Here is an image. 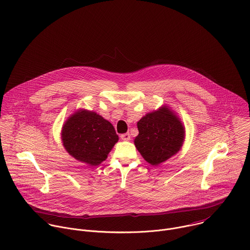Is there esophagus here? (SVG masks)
<instances>
[{
  "label": "esophagus",
  "mask_w": 250,
  "mask_h": 250,
  "mask_svg": "<svg viewBox=\"0 0 250 250\" xmlns=\"http://www.w3.org/2000/svg\"><path fill=\"white\" fill-rule=\"evenodd\" d=\"M121 138H122L123 140H129V139H130V134H129L128 132L123 133V134H121Z\"/></svg>",
  "instance_id": "esophagus-1"
}]
</instances>
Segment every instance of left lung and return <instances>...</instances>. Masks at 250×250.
I'll use <instances>...</instances> for the list:
<instances>
[{
	"label": "left lung",
	"mask_w": 250,
	"mask_h": 250,
	"mask_svg": "<svg viewBox=\"0 0 250 250\" xmlns=\"http://www.w3.org/2000/svg\"><path fill=\"white\" fill-rule=\"evenodd\" d=\"M134 145L148 163L158 165L180 150L185 136L184 126L174 113L163 108L147 114L137 123Z\"/></svg>",
	"instance_id": "left-lung-1"
}]
</instances>
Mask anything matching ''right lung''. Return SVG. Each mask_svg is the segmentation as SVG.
<instances>
[{"mask_svg":"<svg viewBox=\"0 0 250 250\" xmlns=\"http://www.w3.org/2000/svg\"><path fill=\"white\" fill-rule=\"evenodd\" d=\"M61 135L68 153L90 165L105 160L119 140L109 121L86 110L76 112L66 121Z\"/></svg>","mask_w":250,"mask_h":250,"instance_id":"1","label":"right lung"}]
</instances>
